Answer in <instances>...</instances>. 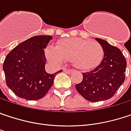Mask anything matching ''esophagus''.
I'll return each mask as SVG.
<instances>
[{"instance_id": "1", "label": "esophagus", "mask_w": 131, "mask_h": 131, "mask_svg": "<svg viewBox=\"0 0 131 131\" xmlns=\"http://www.w3.org/2000/svg\"><path fill=\"white\" fill-rule=\"evenodd\" d=\"M63 70H64V72H65V73H73V70H70V69H67V68H64Z\"/></svg>"}]
</instances>
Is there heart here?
I'll return each mask as SVG.
<instances>
[{
	"label": "heart",
	"instance_id": "b5f03b06",
	"mask_svg": "<svg viewBox=\"0 0 131 131\" xmlns=\"http://www.w3.org/2000/svg\"><path fill=\"white\" fill-rule=\"evenodd\" d=\"M48 61L60 65L71 60L76 68L88 70L99 65L104 57L103 47L99 43L81 38H72L58 43L57 47L49 45L45 50Z\"/></svg>",
	"mask_w": 131,
	"mask_h": 131
}]
</instances>
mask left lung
Masks as SVG:
<instances>
[{
	"label": "left lung",
	"instance_id": "1",
	"mask_svg": "<svg viewBox=\"0 0 131 131\" xmlns=\"http://www.w3.org/2000/svg\"><path fill=\"white\" fill-rule=\"evenodd\" d=\"M104 50V57L96 68L82 73L83 80L75 85L79 93L90 102H100L112 98L125 79L127 62L119 48L105 40L96 38Z\"/></svg>",
	"mask_w": 131,
	"mask_h": 131
}]
</instances>
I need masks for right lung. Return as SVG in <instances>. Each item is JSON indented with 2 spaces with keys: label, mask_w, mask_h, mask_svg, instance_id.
I'll list each match as a JSON object with an SVG mask.
<instances>
[{
  "label": "right lung",
  "mask_w": 131,
  "mask_h": 131,
  "mask_svg": "<svg viewBox=\"0 0 131 131\" xmlns=\"http://www.w3.org/2000/svg\"><path fill=\"white\" fill-rule=\"evenodd\" d=\"M52 37L38 35L19 43L6 56L3 70L6 85L20 98L38 100L52 87L58 72L49 74L45 70L44 49Z\"/></svg>",
  "instance_id": "obj_1"
}]
</instances>
